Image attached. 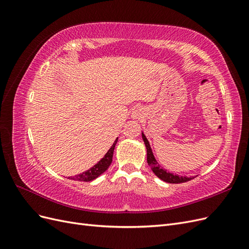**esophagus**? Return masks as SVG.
I'll list each match as a JSON object with an SVG mask.
<instances>
[{"mask_svg":"<svg viewBox=\"0 0 249 249\" xmlns=\"http://www.w3.org/2000/svg\"><path fill=\"white\" fill-rule=\"evenodd\" d=\"M142 115V110L140 108H137V109H134L133 110V113H132V117L135 118V119H139Z\"/></svg>","mask_w":249,"mask_h":249,"instance_id":"obj_1","label":"esophagus"}]
</instances>
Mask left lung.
I'll return each mask as SVG.
<instances>
[{
	"instance_id": "8db88e82",
	"label": "left lung",
	"mask_w": 249,
	"mask_h": 249,
	"mask_svg": "<svg viewBox=\"0 0 249 249\" xmlns=\"http://www.w3.org/2000/svg\"><path fill=\"white\" fill-rule=\"evenodd\" d=\"M142 139L143 141H144V144L146 146V159H147V163L150 166V168H152L153 172L155 173V175L161 178L162 180H164V182L166 183H170V184H179V183H185V182H188V180H190L193 178V177L191 178H188V177H179V176H177V175H172V173L170 172H167L165 169L161 168L160 165L158 164L157 160L155 159L154 157V154L152 152V148H150V145H149V142L148 140L146 139L145 135L142 133Z\"/></svg>"
}]
</instances>
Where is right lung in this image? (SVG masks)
<instances>
[{"label":"right lung","instance_id":"add662e5","mask_svg":"<svg viewBox=\"0 0 249 249\" xmlns=\"http://www.w3.org/2000/svg\"><path fill=\"white\" fill-rule=\"evenodd\" d=\"M117 139L113 143V145L110 147V149L107 152V154L104 156L103 159L101 161L97 162L93 167L90 168L87 171H84L80 173L78 176H74L73 178H71V179L74 180H80V182H90V180H92L94 178H96L97 177H100L102 173H104L106 171L110 164L112 163V158H113V152H114V147L117 143Z\"/></svg>","mask_w":249,"mask_h":249}]
</instances>
